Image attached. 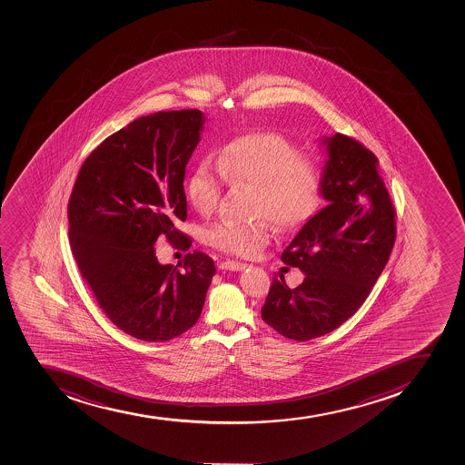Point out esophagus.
<instances>
[{"mask_svg":"<svg viewBox=\"0 0 465 465\" xmlns=\"http://www.w3.org/2000/svg\"><path fill=\"white\" fill-rule=\"evenodd\" d=\"M245 268H247L245 263H241V262L236 261H226L220 263V270L242 271L245 270Z\"/></svg>","mask_w":465,"mask_h":465,"instance_id":"obj_1","label":"esophagus"}]
</instances>
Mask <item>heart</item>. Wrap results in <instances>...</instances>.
Segmentation results:
<instances>
[{"mask_svg": "<svg viewBox=\"0 0 465 465\" xmlns=\"http://www.w3.org/2000/svg\"><path fill=\"white\" fill-rule=\"evenodd\" d=\"M224 182L256 188V213L282 229L307 222L318 208L322 170L313 156L279 134H250L234 138L213 158H204L188 179L191 203L203 215L217 208ZM265 222H224L208 232L211 245L238 256H254L270 241Z\"/></svg>", "mask_w": 465, "mask_h": 465, "instance_id": "heart-1", "label": "heart"}]
</instances>
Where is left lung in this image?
<instances>
[{
    "instance_id": "obj_1",
    "label": "left lung",
    "mask_w": 465,
    "mask_h": 465,
    "mask_svg": "<svg viewBox=\"0 0 465 465\" xmlns=\"http://www.w3.org/2000/svg\"><path fill=\"white\" fill-rule=\"evenodd\" d=\"M325 152L321 197L282 261L304 280L288 288L274 279L262 319L282 336L305 341L341 327L363 304L384 270L396 226L389 193L371 151L341 134L319 138Z\"/></svg>"
}]
</instances>
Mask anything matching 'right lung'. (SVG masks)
<instances>
[{
    "instance_id": "add662e5",
    "label": "right lung",
    "mask_w": 465,
    "mask_h": 465,
    "mask_svg": "<svg viewBox=\"0 0 465 465\" xmlns=\"http://www.w3.org/2000/svg\"><path fill=\"white\" fill-rule=\"evenodd\" d=\"M204 122L199 110L138 117L90 153L72 190L67 217L78 270L106 316L140 341L188 331L215 275L204 252L186 254L179 272L160 263L155 250L161 234L182 238L174 224L186 220L183 179Z\"/></svg>"
}]
</instances>
